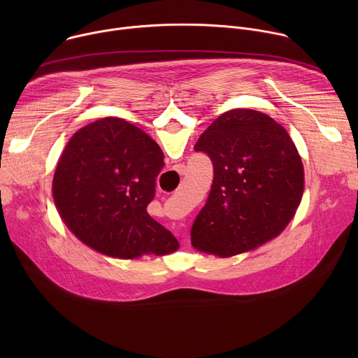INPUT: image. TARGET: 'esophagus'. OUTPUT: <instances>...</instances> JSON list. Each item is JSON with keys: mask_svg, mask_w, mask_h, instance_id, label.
<instances>
[{"mask_svg": "<svg viewBox=\"0 0 358 358\" xmlns=\"http://www.w3.org/2000/svg\"><path fill=\"white\" fill-rule=\"evenodd\" d=\"M184 242H185V241H184Z\"/></svg>", "mask_w": 358, "mask_h": 358, "instance_id": "esophagus-1", "label": "esophagus"}]
</instances>
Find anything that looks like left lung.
Returning <instances> with one entry per match:
<instances>
[{
	"mask_svg": "<svg viewBox=\"0 0 358 358\" xmlns=\"http://www.w3.org/2000/svg\"><path fill=\"white\" fill-rule=\"evenodd\" d=\"M214 166L206 206L191 228L199 250L228 258L278 236L292 221L304 188L299 151L265 113H222L194 145Z\"/></svg>",
	"mask_w": 358,
	"mask_h": 358,
	"instance_id": "obj_1",
	"label": "left lung"
}]
</instances>
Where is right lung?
Wrapping results in <instances>:
<instances>
[{"label":"right lung","instance_id":"right-lung-1","mask_svg":"<svg viewBox=\"0 0 358 358\" xmlns=\"http://www.w3.org/2000/svg\"><path fill=\"white\" fill-rule=\"evenodd\" d=\"M163 167L160 145L141 129L117 117L96 120L72 136L59 159L57 210L75 236L108 257L173 253L178 241L147 213Z\"/></svg>","mask_w":358,"mask_h":358}]
</instances>
